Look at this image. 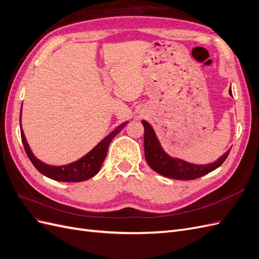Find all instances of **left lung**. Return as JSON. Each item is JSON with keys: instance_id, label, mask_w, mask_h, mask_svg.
Returning <instances> with one entry per match:
<instances>
[{"instance_id": "obj_1", "label": "left lung", "mask_w": 259, "mask_h": 259, "mask_svg": "<svg viewBox=\"0 0 259 259\" xmlns=\"http://www.w3.org/2000/svg\"><path fill=\"white\" fill-rule=\"evenodd\" d=\"M229 94L232 96L231 89L229 90ZM142 123L144 124L145 127L144 145L145 156L148 165L154 171H156V173L168 178L191 180L204 176L210 173L211 170L221 166L230 152V150H228L217 161H215L214 163L206 164V165H197V164H191L183 160L170 158L169 155L163 151L151 125L146 121H143Z\"/></svg>"}]
</instances>
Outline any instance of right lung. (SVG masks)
Returning a JSON list of instances; mask_svg holds the SVG:
<instances>
[{
	"label": "right lung",
	"mask_w": 259,
	"mask_h": 259,
	"mask_svg": "<svg viewBox=\"0 0 259 259\" xmlns=\"http://www.w3.org/2000/svg\"><path fill=\"white\" fill-rule=\"evenodd\" d=\"M125 125H126V123H123L120 125V126H117L110 135H108L106 138L101 140V142L94 148L91 152L84 155L82 159L64 166H52L41 162L40 160H37L30 150V147L27 143L25 134H23V131L21 128V124H20V134H21L23 148H25L28 158L30 159L31 162H32L34 167L40 171L41 174L45 175L49 178H52L54 180H58V182L77 183V182H83V180H86V179H90L91 177L95 176L98 173L106 159L108 147L110 145L111 140L119 134Z\"/></svg>",
	"instance_id": "add662e5"
}]
</instances>
